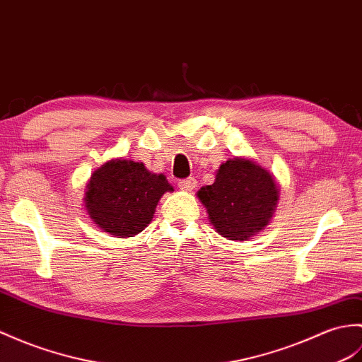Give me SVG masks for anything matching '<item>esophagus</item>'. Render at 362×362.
<instances>
[{
    "mask_svg": "<svg viewBox=\"0 0 362 362\" xmlns=\"http://www.w3.org/2000/svg\"><path fill=\"white\" fill-rule=\"evenodd\" d=\"M197 187V180L194 177H189V179H185L179 182V188L183 191H192Z\"/></svg>",
    "mask_w": 362,
    "mask_h": 362,
    "instance_id": "34e87169",
    "label": "esophagus"
}]
</instances>
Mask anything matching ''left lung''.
Instances as JSON below:
<instances>
[{"label":"left lung","mask_w":362,"mask_h":362,"mask_svg":"<svg viewBox=\"0 0 362 362\" xmlns=\"http://www.w3.org/2000/svg\"><path fill=\"white\" fill-rule=\"evenodd\" d=\"M209 223L228 240H248L270 223L279 202L274 175L248 157H233L219 166L213 185L197 191Z\"/></svg>","instance_id":"obj_1"}]
</instances>
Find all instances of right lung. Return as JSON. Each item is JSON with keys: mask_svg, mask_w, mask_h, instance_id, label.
<instances>
[{"mask_svg": "<svg viewBox=\"0 0 362 362\" xmlns=\"http://www.w3.org/2000/svg\"><path fill=\"white\" fill-rule=\"evenodd\" d=\"M174 188L165 174L141 162L112 158L92 173L85 208L100 230L112 238H132L153 221L158 200Z\"/></svg>", "mask_w": 362, "mask_h": 362, "instance_id": "obj_1", "label": "right lung"}]
</instances>
